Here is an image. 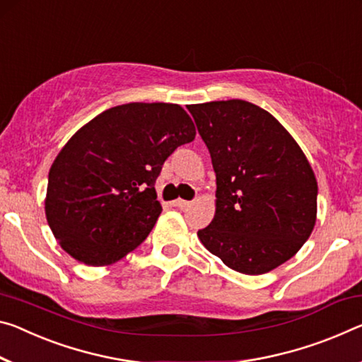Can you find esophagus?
Here are the masks:
<instances>
[{"mask_svg": "<svg viewBox=\"0 0 362 362\" xmlns=\"http://www.w3.org/2000/svg\"><path fill=\"white\" fill-rule=\"evenodd\" d=\"M192 203L190 202H187V199H174V202H172V206H174V208H179V209H185V208H188V206H190Z\"/></svg>", "mask_w": 362, "mask_h": 362, "instance_id": "1", "label": "esophagus"}]
</instances>
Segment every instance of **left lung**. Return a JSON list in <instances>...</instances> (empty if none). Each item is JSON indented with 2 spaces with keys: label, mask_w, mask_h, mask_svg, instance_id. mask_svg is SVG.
Listing matches in <instances>:
<instances>
[{
  "label": "left lung",
  "mask_w": 362,
  "mask_h": 362,
  "mask_svg": "<svg viewBox=\"0 0 362 362\" xmlns=\"http://www.w3.org/2000/svg\"><path fill=\"white\" fill-rule=\"evenodd\" d=\"M216 172V214L198 238L227 267L266 274L311 235L317 182L282 124L243 100L187 106Z\"/></svg>",
  "instance_id": "obj_1"
}]
</instances>
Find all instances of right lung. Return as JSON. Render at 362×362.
<instances>
[{
    "mask_svg": "<svg viewBox=\"0 0 362 362\" xmlns=\"http://www.w3.org/2000/svg\"><path fill=\"white\" fill-rule=\"evenodd\" d=\"M193 120L170 103L106 109L71 136L48 175L45 212L61 248L87 266H107L135 250L160 214L154 183Z\"/></svg>",
    "mask_w": 362,
    "mask_h": 362,
    "instance_id": "obj_1",
    "label": "right lung"
}]
</instances>
